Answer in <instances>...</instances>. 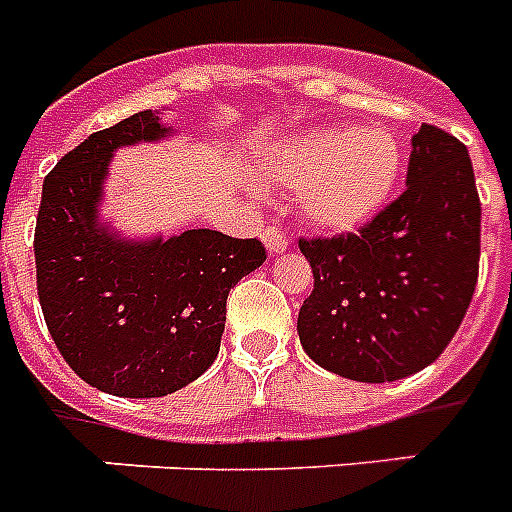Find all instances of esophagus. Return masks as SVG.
<instances>
[{
    "label": "esophagus",
    "mask_w": 512,
    "mask_h": 512,
    "mask_svg": "<svg viewBox=\"0 0 512 512\" xmlns=\"http://www.w3.org/2000/svg\"><path fill=\"white\" fill-rule=\"evenodd\" d=\"M263 242L265 247H268L270 255H278V252H284V249L289 247V236H286L281 228L268 226L263 228Z\"/></svg>",
    "instance_id": "obj_1"
}]
</instances>
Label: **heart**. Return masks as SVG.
<instances>
[{"mask_svg":"<svg viewBox=\"0 0 512 512\" xmlns=\"http://www.w3.org/2000/svg\"><path fill=\"white\" fill-rule=\"evenodd\" d=\"M402 152L381 126L307 128L286 136L265 165L270 189H294L302 218L323 231H352L384 207Z\"/></svg>","mask_w":512,"mask_h":512,"instance_id":"obj_1","label":"heart"}]
</instances>
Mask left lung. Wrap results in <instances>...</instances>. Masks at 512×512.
Returning a JSON list of instances; mask_svg holds the SVG:
<instances>
[{
  "mask_svg": "<svg viewBox=\"0 0 512 512\" xmlns=\"http://www.w3.org/2000/svg\"><path fill=\"white\" fill-rule=\"evenodd\" d=\"M313 294L299 342L336 376L384 384L447 350L479 281L481 202L460 139L423 123L407 189L355 234L299 239Z\"/></svg>",
  "mask_w": 512,
  "mask_h": 512,
  "instance_id": "1",
  "label": "left lung"
}]
</instances>
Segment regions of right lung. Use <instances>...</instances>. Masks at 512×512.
<instances>
[{
    "label": "right lung",
    "instance_id": "1",
    "mask_svg": "<svg viewBox=\"0 0 512 512\" xmlns=\"http://www.w3.org/2000/svg\"><path fill=\"white\" fill-rule=\"evenodd\" d=\"M144 110L83 139L41 189L33 255L49 334L65 363L99 392L165 397L215 363L226 299L265 263L257 239L191 228L168 242H126L99 226L112 152L168 134Z\"/></svg>",
    "mask_w": 512,
    "mask_h": 512
}]
</instances>
